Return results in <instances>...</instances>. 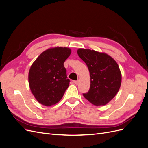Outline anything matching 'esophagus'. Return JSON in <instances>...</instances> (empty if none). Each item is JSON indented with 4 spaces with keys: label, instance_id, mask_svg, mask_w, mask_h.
Here are the masks:
<instances>
[{
    "label": "esophagus",
    "instance_id": "1",
    "mask_svg": "<svg viewBox=\"0 0 148 148\" xmlns=\"http://www.w3.org/2000/svg\"><path fill=\"white\" fill-rule=\"evenodd\" d=\"M78 83H79L78 80H77V81H73V83H75V84H78Z\"/></svg>",
    "mask_w": 148,
    "mask_h": 148
}]
</instances>
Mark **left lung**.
<instances>
[{
	"mask_svg": "<svg viewBox=\"0 0 148 148\" xmlns=\"http://www.w3.org/2000/svg\"><path fill=\"white\" fill-rule=\"evenodd\" d=\"M78 55L90 73L91 85L83 96L95 106H104L117 95L122 82L119 66L107 53L86 49H79Z\"/></svg>",
	"mask_w": 148,
	"mask_h": 148,
	"instance_id": "8db88e82",
	"label": "left lung"
}]
</instances>
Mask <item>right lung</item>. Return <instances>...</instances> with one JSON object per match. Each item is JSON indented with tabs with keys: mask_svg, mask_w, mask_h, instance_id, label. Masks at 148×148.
<instances>
[{
	"mask_svg": "<svg viewBox=\"0 0 148 148\" xmlns=\"http://www.w3.org/2000/svg\"><path fill=\"white\" fill-rule=\"evenodd\" d=\"M70 53L68 47L50 48L41 53L31 65L29 88L40 104L51 106L63 97L70 83L64 63Z\"/></svg>",
	"mask_w": 148,
	"mask_h": 148,
	"instance_id": "obj_1",
	"label": "right lung"
}]
</instances>
